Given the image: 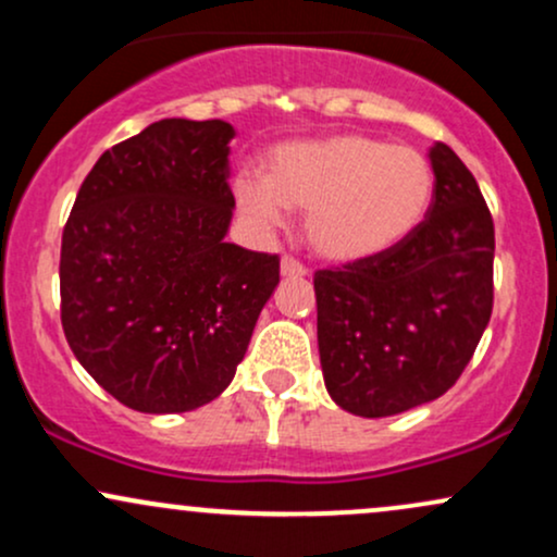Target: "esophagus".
<instances>
[{
  "label": "esophagus",
  "mask_w": 557,
  "mask_h": 557,
  "mask_svg": "<svg viewBox=\"0 0 557 557\" xmlns=\"http://www.w3.org/2000/svg\"><path fill=\"white\" fill-rule=\"evenodd\" d=\"M280 272H283V277H304V274H309L306 264H300V261L293 257H283V261H280Z\"/></svg>",
  "instance_id": "esophagus-1"
}]
</instances>
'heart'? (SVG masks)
Masks as SVG:
<instances>
[{
  "instance_id": "1",
  "label": "heart",
  "mask_w": 557,
  "mask_h": 557,
  "mask_svg": "<svg viewBox=\"0 0 557 557\" xmlns=\"http://www.w3.org/2000/svg\"><path fill=\"white\" fill-rule=\"evenodd\" d=\"M240 212L277 227L287 212H306V240L322 259L380 257L421 225L432 207V162L413 146L372 136L296 140L274 149L264 181L233 183Z\"/></svg>"
}]
</instances>
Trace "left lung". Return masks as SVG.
<instances>
[{
    "label": "left lung",
    "instance_id": "obj_1",
    "mask_svg": "<svg viewBox=\"0 0 557 557\" xmlns=\"http://www.w3.org/2000/svg\"><path fill=\"white\" fill-rule=\"evenodd\" d=\"M430 159L421 225L380 257L314 274L324 385L356 417H395L445 395L490 322L492 214L450 146L437 140Z\"/></svg>",
    "mask_w": 557,
    "mask_h": 557
}]
</instances>
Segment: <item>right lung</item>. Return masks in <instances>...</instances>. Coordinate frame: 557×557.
Returning <instances> with one entry per match:
<instances>
[{
    "mask_svg": "<svg viewBox=\"0 0 557 557\" xmlns=\"http://www.w3.org/2000/svg\"><path fill=\"white\" fill-rule=\"evenodd\" d=\"M233 136L222 120L151 123L99 157L62 230V330L133 411L214 400L280 283L277 253L225 243Z\"/></svg>",
    "mask_w": 557,
    "mask_h": 557,
    "instance_id": "1",
    "label": "right lung"
}]
</instances>
